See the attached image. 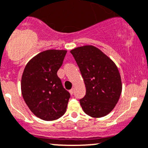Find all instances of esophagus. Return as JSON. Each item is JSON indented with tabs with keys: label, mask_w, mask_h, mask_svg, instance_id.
I'll use <instances>...</instances> for the list:
<instances>
[{
	"label": "esophagus",
	"mask_w": 148,
	"mask_h": 148,
	"mask_svg": "<svg viewBox=\"0 0 148 148\" xmlns=\"http://www.w3.org/2000/svg\"><path fill=\"white\" fill-rule=\"evenodd\" d=\"M69 92H70V94H71V95H72L74 94V89L72 88V89H71V90H69Z\"/></svg>",
	"instance_id": "obj_1"
}]
</instances>
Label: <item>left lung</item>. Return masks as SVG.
<instances>
[{
	"instance_id": "obj_1",
	"label": "left lung",
	"mask_w": 148,
	"mask_h": 148,
	"mask_svg": "<svg viewBox=\"0 0 148 148\" xmlns=\"http://www.w3.org/2000/svg\"><path fill=\"white\" fill-rule=\"evenodd\" d=\"M84 79L86 95L79 103L92 118L108 115L115 108L122 91L121 76L115 63L99 48L84 45L71 50Z\"/></svg>"
}]
</instances>
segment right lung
Returning a JSON list of instances; mask_svg holds the SVG:
<instances>
[{"label":"right lung","mask_w":148,"mask_h":148,"mask_svg":"<svg viewBox=\"0 0 148 148\" xmlns=\"http://www.w3.org/2000/svg\"><path fill=\"white\" fill-rule=\"evenodd\" d=\"M67 51L47 50L33 57L22 74L23 98L33 114L45 121H53L65 114L70 94L63 87L57 71Z\"/></svg>","instance_id":"right-lung-1"}]
</instances>
